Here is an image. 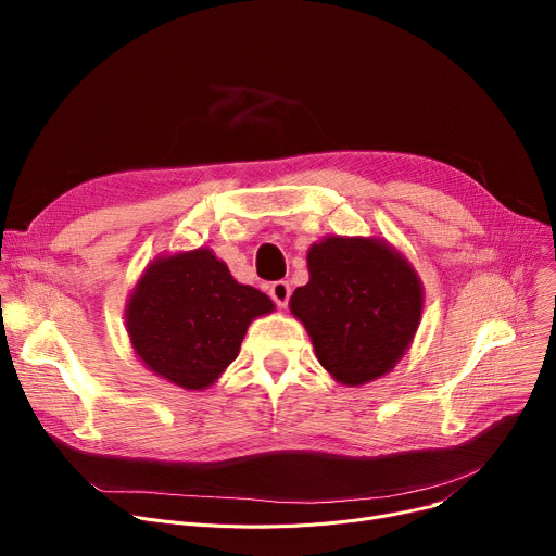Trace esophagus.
Returning a JSON list of instances; mask_svg holds the SVG:
<instances>
[{"instance_id":"esophagus-1","label":"esophagus","mask_w":556,"mask_h":556,"mask_svg":"<svg viewBox=\"0 0 556 556\" xmlns=\"http://www.w3.org/2000/svg\"><path fill=\"white\" fill-rule=\"evenodd\" d=\"M270 298L275 300V304L279 308H286L288 306V300H290V283L288 281H275L270 283Z\"/></svg>"}]
</instances>
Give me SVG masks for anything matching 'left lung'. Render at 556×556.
Returning a JSON list of instances; mask_svg holds the SVG:
<instances>
[{"instance_id": "8db88e82", "label": "left lung", "mask_w": 556, "mask_h": 556, "mask_svg": "<svg viewBox=\"0 0 556 556\" xmlns=\"http://www.w3.org/2000/svg\"><path fill=\"white\" fill-rule=\"evenodd\" d=\"M306 263L308 283L288 306L319 365L349 388L392 371L421 323L424 283L413 263L376 237H325Z\"/></svg>"}]
</instances>
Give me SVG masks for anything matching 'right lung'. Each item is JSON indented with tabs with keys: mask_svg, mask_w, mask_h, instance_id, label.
Listing matches in <instances>:
<instances>
[{
	"mask_svg": "<svg viewBox=\"0 0 556 556\" xmlns=\"http://www.w3.org/2000/svg\"><path fill=\"white\" fill-rule=\"evenodd\" d=\"M273 311L266 293L233 279L210 248H195L146 266L126 304V331L155 376L200 392L239 356L252 319Z\"/></svg>",
	"mask_w": 556,
	"mask_h": 556,
	"instance_id": "right-lung-1",
	"label": "right lung"
}]
</instances>
